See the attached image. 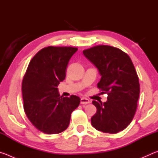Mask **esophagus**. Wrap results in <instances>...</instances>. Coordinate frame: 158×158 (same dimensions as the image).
Instances as JSON below:
<instances>
[{"label":"esophagus","mask_w":158,"mask_h":158,"mask_svg":"<svg viewBox=\"0 0 158 158\" xmlns=\"http://www.w3.org/2000/svg\"><path fill=\"white\" fill-rule=\"evenodd\" d=\"M80 102H81V104H82V105H85V104L90 103V100H89V99H87L85 98H81Z\"/></svg>","instance_id":"obj_1"}]
</instances>
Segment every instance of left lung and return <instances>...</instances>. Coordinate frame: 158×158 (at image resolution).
I'll return each mask as SVG.
<instances>
[{
    "label": "left lung",
    "instance_id": "obj_1",
    "mask_svg": "<svg viewBox=\"0 0 158 158\" xmlns=\"http://www.w3.org/2000/svg\"><path fill=\"white\" fill-rule=\"evenodd\" d=\"M83 53L99 69L102 77L98 88L108 95L106 102L93 101L97 108L91 118L93 127L110 134L123 130L135 116L140 92L131 58L118 48L108 45H97Z\"/></svg>",
    "mask_w": 158,
    "mask_h": 158
}]
</instances>
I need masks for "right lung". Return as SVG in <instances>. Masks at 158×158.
Returning <instances> with one entry per match:
<instances>
[{"label": "right lung", "mask_w": 158, "mask_h": 158, "mask_svg": "<svg viewBox=\"0 0 158 158\" xmlns=\"http://www.w3.org/2000/svg\"><path fill=\"white\" fill-rule=\"evenodd\" d=\"M77 47H44L32 58L22 81L23 109L37 130L48 135L68 128L71 114L78 107V96H60L58 85L66 76L67 67Z\"/></svg>", "instance_id": "right-lung-1"}]
</instances>
